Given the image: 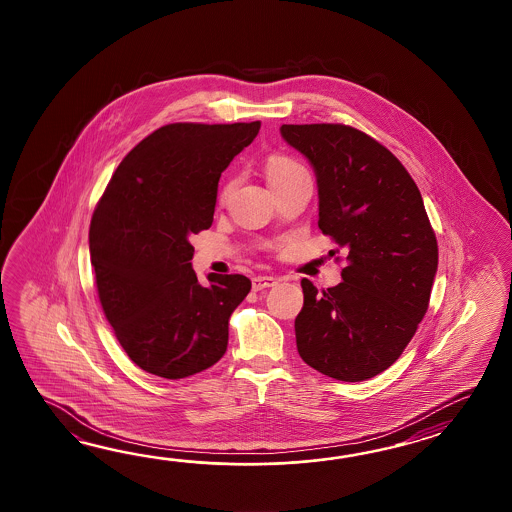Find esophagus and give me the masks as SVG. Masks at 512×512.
Listing matches in <instances>:
<instances>
[{
    "instance_id": "34e87169",
    "label": "esophagus",
    "mask_w": 512,
    "mask_h": 512,
    "mask_svg": "<svg viewBox=\"0 0 512 512\" xmlns=\"http://www.w3.org/2000/svg\"><path fill=\"white\" fill-rule=\"evenodd\" d=\"M276 283L278 280L272 276H256V278H252V291H261V289H267Z\"/></svg>"
}]
</instances>
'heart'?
I'll return each mask as SVG.
<instances>
[{
  "instance_id": "heart-1",
  "label": "heart",
  "mask_w": 512,
  "mask_h": 512,
  "mask_svg": "<svg viewBox=\"0 0 512 512\" xmlns=\"http://www.w3.org/2000/svg\"><path fill=\"white\" fill-rule=\"evenodd\" d=\"M302 172H305L304 168L293 161L291 157H285V155H272L265 164V174L269 179V185L276 183V181H283L287 177L302 174ZM223 194H227V188H223Z\"/></svg>"
}]
</instances>
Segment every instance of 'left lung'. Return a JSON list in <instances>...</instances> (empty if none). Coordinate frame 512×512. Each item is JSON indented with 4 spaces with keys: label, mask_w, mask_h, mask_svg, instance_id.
I'll return each mask as SVG.
<instances>
[{
    "label": "left lung",
    "mask_w": 512,
    "mask_h": 512,
    "mask_svg": "<svg viewBox=\"0 0 512 512\" xmlns=\"http://www.w3.org/2000/svg\"><path fill=\"white\" fill-rule=\"evenodd\" d=\"M283 141L313 166L318 227L348 252L335 287L302 280L294 320L305 364L337 381L388 370L423 320L437 272V241L403 164L344 124H283Z\"/></svg>",
    "instance_id": "8db88e82"
}]
</instances>
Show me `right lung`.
<instances>
[{
  "mask_svg": "<svg viewBox=\"0 0 512 512\" xmlns=\"http://www.w3.org/2000/svg\"><path fill=\"white\" fill-rule=\"evenodd\" d=\"M260 126H163L122 159L95 208L89 254L104 315L128 357L157 377L185 379L227 351L251 280L197 282L190 236L212 225L219 177Z\"/></svg>",
  "mask_w": 512,
  "mask_h": 512,
  "instance_id": "obj_1",
  "label": "right lung"
}]
</instances>
